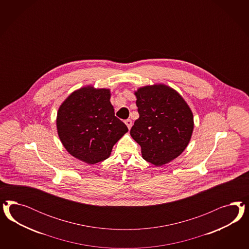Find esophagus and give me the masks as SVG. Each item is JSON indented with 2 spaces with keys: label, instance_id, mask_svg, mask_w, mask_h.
I'll list each match as a JSON object with an SVG mask.
<instances>
[{
  "label": "esophagus",
  "instance_id": "34e87169",
  "mask_svg": "<svg viewBox=\"0 0 249 249\" xmlns=\"http://www.w3.org/2000/svg\"><path fill=\"white\" fill-rule=\"evenodd\" d=\"M125 124L127 125V127L129 129V128H131V126H132V121H131V120H126L125 121Z\"/></svg>",
  "mask_w": 249,
  "mask_h": 249
}]
</instances>
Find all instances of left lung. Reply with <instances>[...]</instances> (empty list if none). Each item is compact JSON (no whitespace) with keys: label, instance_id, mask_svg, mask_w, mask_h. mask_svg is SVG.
<instances>
[{"label":"left lung","instance_id":"8db88e82","mask_svg":"<svg viewBox=\"0 0 249 249\" xmlns=\"http://www.w3.org/2000/svg\"><path fill=\"white\" fill-rule=\"evenodd\" d=\"M135 95L140 117L130 135L142 147L145 160L163 165L187 147L194 130L192 110L178 92L165 85L141 88Z\"/></svg>","mask_w":249,"mask_h":249}]
</instances>
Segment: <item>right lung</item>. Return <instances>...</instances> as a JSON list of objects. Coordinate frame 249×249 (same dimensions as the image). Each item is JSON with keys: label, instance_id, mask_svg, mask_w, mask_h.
Masks as SVG:
<instances>
[{"label": "right lung", "instance_id": "add662e5", "mask_svg": "<svg viewBox=\"0 0 249 249\" xmlns=\"http://www.w3.org/2000/svg\"><path fill=\"white\" fill-rule=\"evenodd\" d=\"M109 89L86 87L60 106L56 128L61 142L75 158L95 164L108 158L115 143L128 129L115 116Z\"/></svg>", "mask_w": 249, "mask_h": 249}]
</instances>
